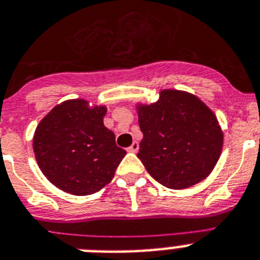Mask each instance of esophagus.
I'll list each match as a JSON object with an SVG mask.
<instances>
[{
  "label": "esophagus",
  "mask_w": 260,
  "mask_h": 260,
  "mask_svg": "<svg viewBox=\"0 0 260 260\" xmlns=\"http://www.w3.org/2000/svg\"><path fill=\"white\" fill-rule=\"evenodd\" d=\"M128 152H132V153H136L137 150H139V143H137V141H134V143H132V145H131L129 148H128Z\"/></svg>",
  "instance_id": "34e87169"
}]
</instances>
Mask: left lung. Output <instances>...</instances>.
Segmentation results:
<instances>
[{"instance_id":"obj_1","label":"left lung","mask_w":260,"mask_h":260,"mask_svg":"<svg viewBox=\"0 0 260 260\" xmlns=\"http://www.w3.org/2000/svg\"><path fill=\"white\" fill-rule=\"evenodd\" d=\"M136 110L143 132L137 157L157 182L180 190L208 177L221 156L223 132L202 100L162 89L156 103Z\"/></svg>"}]
</instances>
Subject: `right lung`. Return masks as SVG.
<instances>
[{
  "instance_id": "1",
  "label": "right lung",
  "mask_w": 260,
  "mask_h": 260,
  "mask_svg": "<svg viewBox=\"0 0 260 260\" xmlns=\"http://www.w3.org/2000/svg\"><path fill=\"white\" fill-rule=\"evenodd\" d=\"M106 113V106L89 107L87 100L71 99L39 121L32 149L39 169L58 189L88 196L111 182L126 152L104 126Z\"/></svg>"
}]
</instances>
